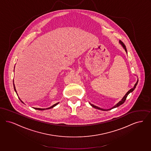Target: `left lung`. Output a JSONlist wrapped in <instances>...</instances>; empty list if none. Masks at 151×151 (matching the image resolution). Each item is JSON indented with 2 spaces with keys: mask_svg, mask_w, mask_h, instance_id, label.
Listing matches in <instances>:
<instances>
[{
  "mask_svg": "<svg viewBox=\"0 0 151 151\" xmlns=\"http://www.w3.org/2000/svg\"><path fill=\"white\" fill-rule=\"evenodd\" d=\"M119 43L122 45V46H123V47L124 48V49L125 50V51H126V52H127V50H126V46L125 45V44L121 41V40H119ZM138 81H137V82L135 83V85L134 86V87H133V88H132L131 89H130L128 92H127L126 93V95H125V96H124V97L122 99V100L119 101V102H118V103L116 104V105H114L113 108H111V109H101V108H99L98 106H95V105H93V104H90V105L92 106V107H93V108H96V109H100V110H102V111H109V110H111V109H113V108H116V107H118L119 106V105H121V104H122L123 103H124V102L125 101V100H126V98L127 97V95L130 93V92H132L133 91H134V90L135 88V87H136V86L137 85V84H138Z\"/></svg>",
  "mask_w": 151,
  "mask_h": 151,
  "instance_id": "left-lung-1",
  "label": "left lung"
}]
</instances>
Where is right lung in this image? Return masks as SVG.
Masks as SVG:
<instances>
[{"instance_id": "add662e5", "label": "right lung", "mask_w": 151, "mask_h": 151, "mask_svg": "<svg viewBox=\"0 0 151 151\" xmlns=\"http://www.w3.org/2000/svg\"><path fill=\"white\" fill-rule=\"evenodd\" d=\"M13 87H14V91H16V88H15V86H14V83H13ZM17 93V92H16ZM20 100H21V99L19 98ZM21 101L22 103H23V101H22L21 100ZM59 104V103H56V104H54V105H53L52 106H51V107H50V108H45V109H42V108H34V109H37V110H40V111H43V110H45V109H51V108H52L53 107H54L55 106H56V105H57V104Z\"/></svg>"}]
</instances>
